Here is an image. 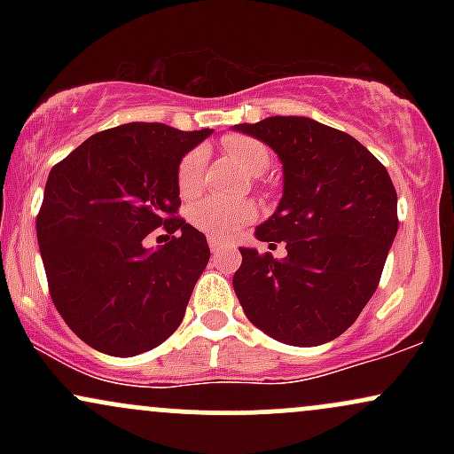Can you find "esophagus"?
I'll use <instances>...</instances> for the list:
<instances>
[{
	"label": "esophagus",
	"mask_w": 454,
	"mask_h": 454,
	"mask_svg": "<svg viewBox=\"0 0 454 454\" xmlns=\"http://www.w3.org/2000/svg\"><path fill=\"white\" fill-rule=\"evenodd\" d=\"M209 247H211L213 256H217V254H222L223 249H226V243L217 241V239H209Z\"/></svg>",
	"instance_id": "obj_1"
}]
</instances>
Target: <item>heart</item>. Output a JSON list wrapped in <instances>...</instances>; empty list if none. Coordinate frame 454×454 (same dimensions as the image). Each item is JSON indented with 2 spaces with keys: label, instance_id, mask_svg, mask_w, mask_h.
<instances>
[{
  "label": "heart",
  "instance_id": "b5f03b06",
  "mask_svg": "<svg viewBox=\"0 0 454 454\" xmlns=\"http://www.w3.org/2000/svg\"><path fill=\"white\" fill-rule=\"evenodd\" d=\"M223 147L249 175L258 176L269 168L270 153L262 143L252 137H228ZM207 164V151L196 147L181 158L176 166V187L184 198L198 194L202 181V170ZM256 217V207L249 200H228V198H207L196 202L190 211V220L196 228L215 239H231L239 228Z\"/></svg>",
  "mask_w": 454,
  "mask_h": 454
}]
</instances>
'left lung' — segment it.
<instances>
[{"instance_id": "obj_1", "label": "left lung", "mask_w": 454, "mask_h": 454, "mask_svg": "<svg viewBox=\"0 0 454 454\" xmlns=\"http://www.w3.org/2000/svg\"><path fill=\"white\" fill-rule=\"evenodd\" d=\"M234 129L278 153L284 194L256 239L288 249L278 260L241 247L232 278L239 303L254 326L281 343L333 341L380 284L399 228L393 181L356 138L309 117H267Z\"/></svg>"}]
</instances>
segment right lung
Returning a JSON list of instances; mask_svg holds the SVG:
<instances>
[{"instance_id":"add662e5","label":"right lung","mask_w":454,"mask_h":454,"mask_svg":"<svg viewBox=\"0 0 454 454\" xmlns=\"http://www.w3.org/2000/svg\"><path fill=\"white\" fill-rule=\"evenodd\" d=\"M211 129L123 123L53 166L35 232L51 299L87 346L137 356L179 328L209 262L207 237L176 217V166ZM176 233L145 248L155 227Z\"/></svg>"}]
</instances>
